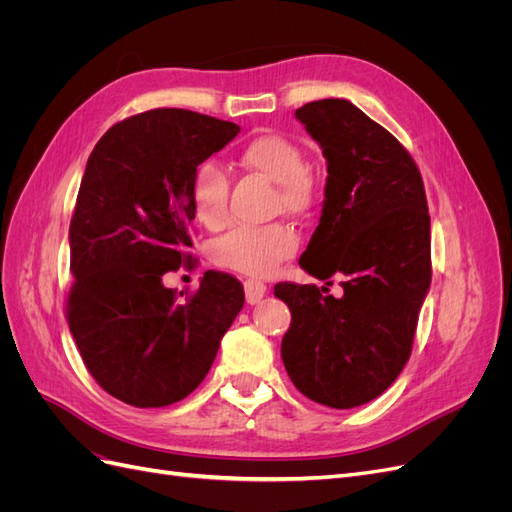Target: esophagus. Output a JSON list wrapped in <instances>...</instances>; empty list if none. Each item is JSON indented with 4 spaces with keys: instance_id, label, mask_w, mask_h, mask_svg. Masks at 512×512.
<instances>
[{
    "instance_id": "obj_1",
    "label": "esophagus",
    "mask_w": 512,
    "mask_h": 512,
    "mask_svg": "<svg viewBox=\"0 0 512 512\" xmlns=\"http://www.w3.org/2000/svg\"><path fill=\"white\" fill-rule=\"evenodd\" d=\"M243 288H245V299L250 305H256L262 301V297L267 294V286L258 282V280H245L243 282Z\"/></svg>"
}]
</instances>
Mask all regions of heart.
I'll return each mask as SVG.
<instances>
[{
	"label": "heart",
	"instance_id": "b5f03b06",
	"mask_svg": "<svg viewBox=\"0 0 512 512\" xmlns=\"http://www.w3.org/2000/svg\"><path fill=\"white\" fill-rule=\"evenodd\" d=\"M237 162L275 183L271 207L294 218H305L320 203V183L305 164L303 149L288 136L265 132L245 141L237 151ZM230 179L226 170L205 160L190 177V203L196 220L209 230H220L230 220ZM299 250V235L286 222L262 226H239L211 245V260L218 267L265 277L280 269L282 262Z\"/></svg>",
	"mask_w": 512,
	"mask_h": 512
}]
</instances>
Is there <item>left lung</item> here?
Returning <instances> with one entry per match:
<instances>
[{"mask_svg": "<svg viewBox=\"0 0 512 512\" xmlns=\"http://www.w3.org/2000/svg\"><path fill=\"white\" fill-rule=\"evenodd\" d=\"M327 158L322 218L299 265L327 286L275 284L290 309L282 359L316 404L348 410L382 395L408 363L431 284L421 170L397 138L342 98L294 113Z\"/></svg>", "mask_w": 512, "mask_h": 512, "instance_id": "8db88e82", "label": "left lung"}]
</instances>
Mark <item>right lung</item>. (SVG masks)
<instances>
[{"label": "right lung", "mask_w": 512, "mask_h": 512, "mask_svg": "<svg viewBox=\"0 0 512 512\" xmlns=\"http://www.w3.org/2000/svg\"><path fill=\"white\" fill-rule=\"evenodd\" d=\"M239 126L185 108L117 121L87 160L70 220L66 318L102 389L134 408H162L205 380L243 286L207 271L185 294L162 275L192 260L190 177Z\"/></svg>", "instance_id": "1"}]
</instances>
